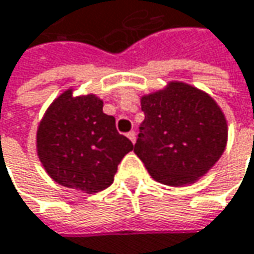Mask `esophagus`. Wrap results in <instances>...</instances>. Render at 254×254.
I'll return each mask as SVG.
<instances>
[{"label": "esophagus", "instance_id": "obj_1", "mask_svg": "<svg viewBox=\"0 0 254 254\" xmlns=\"http://www.w3.org/2000/svg\"><path fill=\"white\" fill-rule=\"evenodd\" d=\"M127 138L130 139V142H132V144H135V141H136V133H135L133 130H130V132L127 133Z\"/></svg>", "mask_w": 254, "mask_h": 254}]
</instances>
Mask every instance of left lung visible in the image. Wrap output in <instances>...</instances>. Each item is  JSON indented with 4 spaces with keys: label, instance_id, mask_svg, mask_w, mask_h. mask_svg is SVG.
I'll return each mask as SVG.
<instances>
[{
    "label": "left lung",
    "instance_id": "1",
    "mask_svg": "<svg viewBox=\"0 0 254 254\" xmlns=\"http://www.w3.org/2000/svg\"><path fill=\"white\" fill-rule=\"evenodd\" d=\"M145 115L133 152L163 185L195 183L227 145V121L215 100L185 82L141 97Z\"/></svg>",
    "mask_w": 254,
    "mask_h": 254
}]
</instances>
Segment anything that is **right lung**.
<instances>
[{"instance_id": "obj_1", "label": "right lung", "mask_w": 254, "mask_h": 254, "mask_svg": "<svg viewBox=\"0 0 254 254\" xmlns=\"http://www.w3.org/2000/svg\"><path fill=\"white\" fill-rule=\"evenodd\" d=\"M37 155L57 183L97 193L113 183L118 164L133 144L116 130L115 118L103 113L94 94L64 91L49 106L36 135Z\"/></svg>"}]
</instances>
